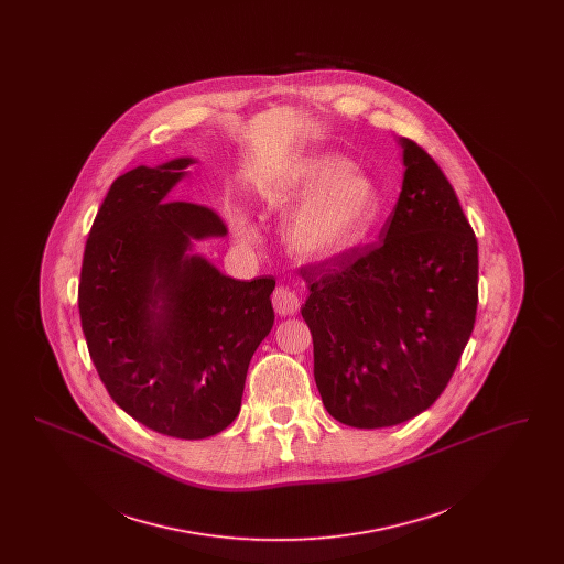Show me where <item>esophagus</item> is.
I'll use <instances>...</instances> for the list:
<instances>
[{"mask_svg":"<svg viewBox=\"0 0 564 564\" xmlns=\"http://www.w3.org/2000/svg\"><path fill=\"white\" fill-rule=\"evenodd\" d=\"M272 306L281 317H288V315H294L295 311L300 308V300H297L294 290L281 285L272 294Z\"/></svg>","mask_w":564,"mask_h":564,"instance_id":"34e87169","label":"esophagus"}]
</instances>
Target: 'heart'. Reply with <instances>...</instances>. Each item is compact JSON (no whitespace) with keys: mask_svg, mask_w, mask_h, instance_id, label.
I'll use <instances>...</instances> for the list:
<instances>
[{"mask_svg":"<svg viewBox=\"0 0 564 564\" xmlns=\"http://www.w3.org/2000/svg\"><path fill=\"white\" fill-rule=\"evenodd\" d=\"M306 197L288 224V241L306 258H336L352 251L370 237L380 217V192L375 180L338 154H315L272 192L274 205H290ZM242 241H256L247 217H235Z\"/></svg>","mask_w":564,"mask_h":564,"instance_id":"obj_1","label":"heart"}]
</instances>
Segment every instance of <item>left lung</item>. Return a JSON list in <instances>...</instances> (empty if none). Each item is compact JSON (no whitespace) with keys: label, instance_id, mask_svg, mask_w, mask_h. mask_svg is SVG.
<instances>
[{"label":"left lung","instance_id":"obj_1","mask_svg":"<svg viewBox=\"0 0 564 564\" xmlns=\"http://www.w3.org/2000/svg\"><path fill=\"white\" fill-rule=\"evenodd\" d=\"M403 182L378 241L302 267L315 382L357 430L414 419L453 378L478 308V241L437 162L402 137Z\"/></svg>","mask_w":564,"mask_h":564}]
</instances>
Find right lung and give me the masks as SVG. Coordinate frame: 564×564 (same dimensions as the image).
Returning <instances> with one entry per match:
<instances>
[{
  "label": "right lung",
  "mask_w": 564,
  "mask_h": 564,
  "mask_svg": "<svg viewBox=\"0 0 564 564\" xmlns=\"http://www.w3.org/2000/svg\"><path fill=\"white\" fill-rule=\"evenodd\" d=\"M192 159L120 175L93 221L78 308L111 400L148 430L203 440L241 410L249 361L274 323L272 276L221 274L192 239L228 232L214 209L171 200Z\"/></svg>",
  "instance_id": "add662e5"
}]
</instances>
